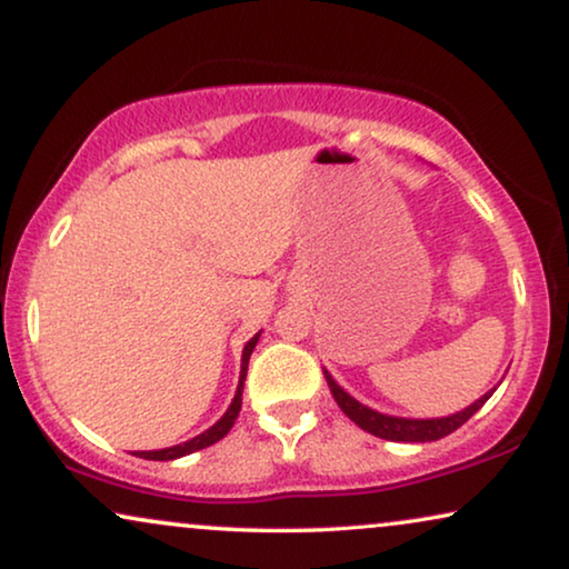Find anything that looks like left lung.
Instances as JSON below:
<instances>
[{
    "mask_svg": "<svg viewBox=\"0 0 569 569\" xmlns=\"http://www.w3.org/2000/svg\"><path fill=\"white\" fill-rule=\"evenodd\" d=\"M326 376V383H329L331 393H333V401L339 403V409L345 411V415L352 419L357 427H362L365 432L376 435V438H383V440H393V442H430V440H440L446 438V435L456 432L458 427L463 422H469V419L477 415V411L485 407L489 396L495 393L487 391L481 399H477L471 403V407H466L461 411H456V415L450 417H435V419H409V417H391V415H380V411L365 407L355 399V396H349L345 388H341L337 380L331 378L329 370H323Z\"/></svg>",
    "mask_w": 569,
    "mask_h": 569,
    "instance_id": "obj_1",
    "label": "left lung"
}]
</instances>
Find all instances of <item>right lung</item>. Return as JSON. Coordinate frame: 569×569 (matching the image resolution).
I'll return each instance as SVG.
<instances>
[{
    "mask_svg": "<svg viewBox=\"0 0 569 569\" xmlns=\"http://www.w3.org/2000/svg\"><path fill=\"white\" fill-rule=\"evenodd\" d=\"M259 337H261V331L256 333V337H251V341H248V345L243 347V357H240L238 391H236V396H232L228 411H224V415H222L220 419H217V422H214L212 427H209V430L197 435V438L181 442V446L162 448V450H137L134 456L147 458V461H173V458L197 453V450L207 448V446H214L217 440H222L224 435L230 432V427L236 425V419H238V415H240V403H243V383H246V372H248V360H251V352H253V347H256V341H259Z\"/></svg>",
    "mask_w": 569,
    "mask_h": 569,
    "instance_id": "add662e5",
    "label": "right lung"
}]
</instances>
